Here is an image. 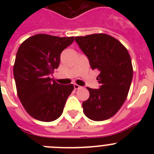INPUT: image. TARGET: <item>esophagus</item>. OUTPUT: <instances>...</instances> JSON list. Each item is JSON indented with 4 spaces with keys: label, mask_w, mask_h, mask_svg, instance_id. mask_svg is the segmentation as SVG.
<instances>
[{
    "label": "esophagus",
    "mask_w": 154,
    "mask_h": 154,
    "mask_svg": "<svg viewBox=\"0 0 154 154\" xmlns=\"http://www.w3.org/2000/svg\"><path fill=\"white\" fill-rule=\"evenodd\" d=\"M82 86H80V85H77V84H74V89H81Z\"/></svg>",
    "instance_id": "34e87169"
}]
</instances>
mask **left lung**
<instances>
[{
    "label": "left lung",
    "mask_w": 154,
    "mask_h": 154,
    "mask_svg": "<svg viewBox=\"0 0 154 154\" xmlns=\"http://www.w3.org/2000/svg\"><path fill=\"white\" fill-rule=\"evenodd\" d=\"M89 58L92 69L100 72L99 89L87 87L89 98L82 103L84 114L94 121L113 116L126 101L133 79L130 55L119 41L106 34H92L75 38Z\"/></svg>",
    "instance_id": "1"
}]
</instances>
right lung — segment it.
<instances>
[{
  "label": "right lung",
  "mask_w": 154,
  "mask_h": 154,
  "mask_svg": "<svg viewBox=\"0 0 154 154\" xmlns=\"http://www.w3.org/2000/svg\"><path fill=\"white\" fill-rule=\"evenodd\" d=\"M74 37L38 34L22 42L16 54L14 76L17 96L26 112L42 122H51L63 112L72 84L61 85L49 77L60 63V55Z\"/></svg>",
  "instance_id": "right-lung-1"
}]
</instances>
